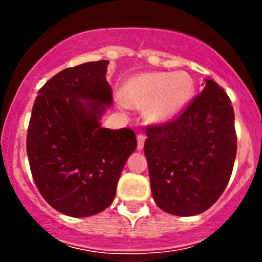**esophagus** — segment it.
<instances>
[{"mask_svg": "<svg viewBox=\"0 0 262 262\" xmlns=\"http://www.w3.org/2000/svg\"><path fill=\"white\" fill-rule=\"evenodd\" d=\"M137 141H138L137 148H138L139 150H142L144 147V142H146V136H143V134H138V136H137Z\"/></svg>", "mask_w": 262, "mask_h": 262, "instance_id": "34e87169", "label": "esophagus"}]
</instances>
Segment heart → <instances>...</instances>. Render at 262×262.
Listing matches in <instances>:
<instances>
[{"label": "heart", "instance_id": "obj_1", "mask_svg": "<svg viewBox=\"0 0 262 262\" xmlns=\"http://www.w3.org/2000/svg\"><path fill=\"white\" fill-rule=\"evenodd\" d=\"M194 80L184 71L150 72L132 77L125 83L123 101L136 109H147L150 121L171 120L191 101Z\"/></svg>", "mask_w": 262, "mask_h": 262}]
</instances>
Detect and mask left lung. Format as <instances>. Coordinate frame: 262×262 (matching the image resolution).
Instances as JSON below:
<instances>
[{
    "label": "left lung",
    "instance_id": "left-lung-1",
    "mask_svg": "<svg viewBox=\"0 0 262 262\" xmlns=\"http://www.w3.org/2000/svg\"><path fill=\"white\" fill-rule=\"evenodd\" d=\"M236 153L231 100L205 80L202 94L175 120L147 128L144 155L156 204L179 216L209 209L228 184Z\"/></svg>",
    "mask_w": 262,
    "mask_h": 262
}]
</instances>
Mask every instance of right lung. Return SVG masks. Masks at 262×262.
<instances>
[{"instance_id":"obj_1","label":"right lung","mask_w":262,"mask_h":262,"mask_svg":"<svg viewBox=\"0 0 262 262\" xmlns=\"http://www.w3.org/2000/svg\"><path fill=\"white\" fill-rule=\"evenodd\" d=\"M109 60L66 68L39 90L26 137L30 170L41 196L66 215L83 218L106 209L129 156L132 129L101 128L113 104Z\"/></svg>"}]
</instances>
